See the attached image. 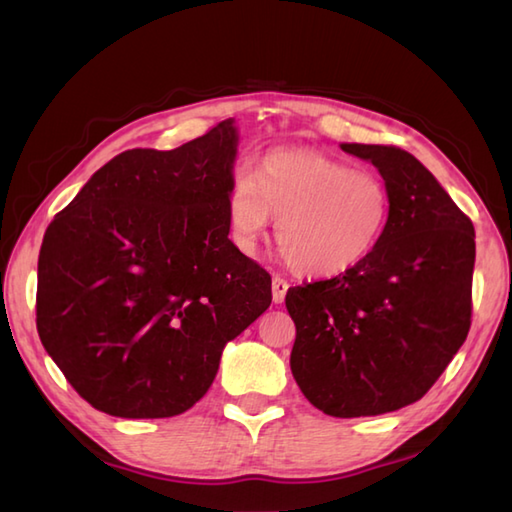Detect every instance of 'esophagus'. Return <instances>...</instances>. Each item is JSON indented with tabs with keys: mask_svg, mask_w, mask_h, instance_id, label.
<instances>
[{
	"mask_svg": "<svg viewBox=\"0 0 512 512\" xmlns=\"http://www.w3.org/2000/svg\"><path fill=\"white\" fill-rule=\"evenodd\" d=\"M286 292H288V281L284 277L275 275L273 277V301L275 303H281L286 299Z\"/></svg>",
	"mask_w": 512,
	"mask_h": 512,
	"instance_id": "1",
	"label": "esophagus"
}]
</instances>
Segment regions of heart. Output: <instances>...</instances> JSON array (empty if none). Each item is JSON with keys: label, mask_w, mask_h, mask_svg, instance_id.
Wrapping results in <instances>:
<instances>
[{"label": "heart", "mask_w": 512, "mask_h": 512, "mask_svg": "<svg viewBox=\"0 0 512 512\" xmlns=\"http://www.w3.org/2000/svg\"><path fill=\"white\" fill-rule=\"evenodd\" d=\"M376 173L306 149H275L257 173L242 169L226 198L235 244L255 250L277 220V246L297 273L330 277L372 255L389 222Z\"/></svg>", "instance_id": "b5f03b06"}]
</instances>
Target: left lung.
I'll list each match as a JSON object with an SVG mask.
<instances>
[{
	"label": "left lung",
	"mask_w": 512,
	"mask_h": 512,
	"mask_svg": "<svg viewBox=\"0 0 512 512\" xmlns=\"http://www.w3.org/2000/svg\"><path fill=\"white\" fill-rule=\"evenodd\" d=\"M341 149L380 171L389 222L361 264L288 290L297 325L290 369L328 416H378L420 400L466 341L475 228L409 151Z\"/></svg>",
	"instance_id": "1"
}]
</instances>
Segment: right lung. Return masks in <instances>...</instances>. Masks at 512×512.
<instances>
[{
    "label": "right lung",
    "mask_w": 512,
    "mask_h": 512,
    "mask_svg": "<svg viewBox=\"0 0 512 512\" xmlns=\"http://www.w3.org/2000/svg\"><path fill=\"white\" fill-rule=\"evenodd\" d=\"M235 154L233 118L178 149L123 151L50 222L37 332L94 409H191L224 345L273 301L270 275L228 239Z\"/></svg>",
    "instance_id": "right-lung-1"
}]
</instances>
